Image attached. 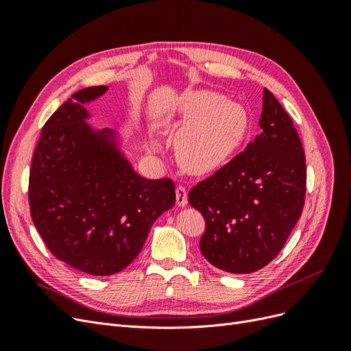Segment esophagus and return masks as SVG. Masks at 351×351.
Returning a JSON list of instances; mask_svg holds the SVG:
<instances>
[{
	"instance_id": "34e87169",
	"label": "esophagus",
	"mask_w": 351,
	"mask_h": 351,
	"mask_svg": "<svg viewBox=\"0 0 351 351\" xmlns=\"http://www.w3.org/2000/svg\"><path fill=\"white\" fill-rule=\"evenodd\" d=\"M176 202L178 206L187 205V189L184 186H177L176 189Z\"/></svg>"
}]
</instances>
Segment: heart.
Returning <instances> with one entry per match:
<instances>
[{
	"label": "heart",
	"instance_id": "heart-1",
	"mask_svg": "<svg viewBox=\"0 0 351 351\" xmlns=\"http://www.w3.org/2000/svg\"><path fill=\"white\" fill-rule=\"evenodd\" d=\"M178 114L187 124L177 137V154L182 164L195 173H208L224 165L247 133L246 110L215 92L186 93L180 101Z\"/></svg>",
	"mask_w": 351,
	"mask_h": 351
}]
</instances>
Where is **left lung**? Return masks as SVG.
<instances>
[{
  "instance_id": "8db88e82",
  "label": "left lung",
  "mask_w": 351,
  "mask_h": 351,
  "mask_svg": "<svg viewBox=\"0 0 351 351\" xmlns=\"http://www.w3.org/2000/svg\"><path fill=\"white\" fill-rule=\"evenodd\" d=\"M262 133L189 193L205 218L200 252L214 267L250 274L268 265L299 221L306 158L290 115L263 90Z\"/></svg>"
}]
</instances>
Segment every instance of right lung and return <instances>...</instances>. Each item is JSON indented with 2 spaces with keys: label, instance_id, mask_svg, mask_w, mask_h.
Returning <instances> with one entry per match:
<instances>
[{
  "label": "right lung",
  "instance_id": "1",
  "mask_svg": "<svg viewBox=\"0 0 351 351\" xmlns=\"http://www.w3.org/2000/svg\"><path fill=\"white\" fill-rule=\"evenodd\" d=\"M107 90L80 89L49 117L29 174L30 215L49 252L99 277L129 267L156 218L176 204L171 178L134 173L114 132L84 121V104Z\"/></svg>",
  "mask_w": 351,
  "mask_h": 351
}]
</instances>
